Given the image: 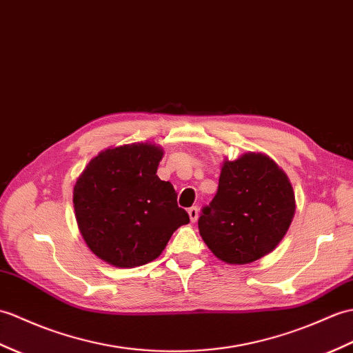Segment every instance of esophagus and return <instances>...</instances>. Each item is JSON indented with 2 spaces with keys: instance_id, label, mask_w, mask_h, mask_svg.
<instances>
[{
  "instance_id": "obj_1",
  "label": "esophagus",
  "mask_w": 353,
  "mask_h": 353,
  "mask_svg": "<svg viewBox=\"0 0 353 353\" xmlns=\"http://www.w3.org/2000/svg\"><path fill=\"white\" fill-rule=\"evenodd\" d=\"M188 215H190V219L192 221V223H195L196 218H199V208L194 206V208L188 209Z\"/></svg>"
}]
</instances>
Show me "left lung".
<instances>
[{
  "label": "left lung",
  "mask_w": 353,
  "mask_h": 353,
  "mask_svg": "<svg viewBox=\"0 0 353 353\" xmlns=\"http://www.w3.org/2000/svg\"><path fill=\"white\" fill-rule=\"evenodd\" d=\"M293 215L288 176L265 154L245 153L224 162L216 195L201 209L199 228L218 259L247 265L276 247Z\"/></svg>",
  "instance_id": "left-lung-1"
}]
</instances>
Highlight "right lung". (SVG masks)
I'll list each match as a JSON object with an SVG mask.
<instances>
[{"label": "right lung", "instance_id": "right-lung-1", "mask_svg": "<svg viewBox=\"0 0 353 353\" xmlns=\"http://www.w3.org/2000/svg\"><path fill=\"white\" fill-rule=\"evenodd\" d=\"M162 150L126 144L97 154L79 176L73 204L88 248L106 263L135 268L157 259L190 223L177 192L158 176Z\"/></svg>", "mask_w": 353, "mask_h": 353}]
</instances>
